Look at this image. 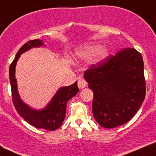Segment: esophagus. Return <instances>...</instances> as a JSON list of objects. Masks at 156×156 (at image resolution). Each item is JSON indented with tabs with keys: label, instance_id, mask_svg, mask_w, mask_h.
Masks as SVG:
<instances>
[{
	"label": "esophagus",
	"instance_id": "esophagus-1",
	"mask_svg": "<svg viewBox=\"0 0 156 156\" xmlns=\"http://www.w3.org/2000/svg\"><path fill=\"white\" fill-rule=\"evenodd\" d=\"M87 85V81H85L83 78H80L78 81V86L80 89H82V88H84Z\"/></svg>",
	"mask_w": 156,
	"mask_h": 156
}]
</instances>
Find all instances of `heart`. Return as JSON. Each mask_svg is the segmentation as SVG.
Returning <instances> with one entry per match:
<instances>
[{
	"mask_svg": "<svg viewBox=\"0 0 156 156\" xmlns=\"http://www.w3.org/2000/svg\"><path fill=\"white\" fill-rule=\"evenodd\" d=\"M98 50V47L97 46H88L86 48H82L78 52L77 55L79 58L82 59H88L93 56L97 51ZM106 55V52L105 51H99L97 53V57L98 58H103V56Z\"/></svg>",
	"mask_w": 156,
	"mask_h": 156,
	"instance_id": "heart-1",
	"label": "heart"
}]
</instances>
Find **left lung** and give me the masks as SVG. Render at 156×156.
<instances>
[{
	"instance_id": "obj_1",
	"label": "left lung",
	"mask_w": 156,
	"mask_h": 156,
	"mask_svg": "<svg viewBox=\"0 0 156 156\" xmlns=\"http://www.w3.org/2000/svg\"><path fill=\"white\" fill-rule=\"evenodd\" d=\"M142 55L134 48H124L84 72L94 92L92 111L100 126L114 128L135 115L146 96Z\"/></svg>"
}]
</instances>
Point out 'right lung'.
I'll return each instance as SVG.
<instances>
[{"instance_id": "1", "label": "right lung", "mask_w": 156, "mask_h": 156, "mask_svg": "<svg viewBox=\"0 0 156 156\" xmlns=\"http://www.w3.org/2000/svg\"><path fill=\"white\" fill-rule=\"evenodd\" d=\"M43 45L41 40L35 39L28 41L22 46L10 66V81L12 92V103L17 112L28 123L37 128L48 130H55L62 125L66 112V104L71 98L75 97L79 91L77 81L72 85L62 87L56 92L50 104L41 111L31 109L20 98L17 91L16 80L15 78V67L20 55L31 48Z\"/></svg>"}]
</instances>
